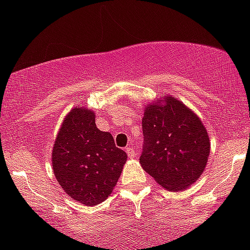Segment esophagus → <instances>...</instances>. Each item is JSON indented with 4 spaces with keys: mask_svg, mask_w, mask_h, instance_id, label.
I'll return each mask as SVG.
<instances>
[{
    "mask_svg": "<svg viewBox=\"0 0 250 250\" xmlns=\"http://www.w3.org/2000/svg\"><path fill=\"white\" fill-rule=\"evenodd\" d=\"M125 152H127L128 157H129V158L137 157V151H135L133 147H127V148H125Z\"/></svg>",
    "mask_w": 250,
    "mask_h": 250,
    "instance_id": "1",
    "label": "esophagus"
}]
</instances>
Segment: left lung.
Returning a JSON list of instances; mask_svg holds the SVG:
<instances>
[{
    "instance_id": "1",
    "label": "left lung",
    "mask_w": 250,
    "mask_h": 250,
    "mask_svg": "<svg viewBox=\"0 0 250 250\" xmlns=\"http://www.w3.org/2000/svg\"><path fill=\"white\" fill-rule=\"evenodd\" d=\"M143 135L140 163L161 186L181 191L202 175L210 152L208 133L183 103L167 97L165 104L147 105Z\"/></svg>"
}]
</instances>
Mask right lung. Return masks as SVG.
<instances>
[{"mask_svg":"<svg viewBox=\"0 0 250 250\" xmlns=\"http://www.w3.org/2000/svg\"><path fill=\"white\" fill-rule=\"evenodd\" d=\"M94 113L75 107L53 146V170L65 192L85 206L104 202L120 179L127 153L95 125Z\"/></svg>","mask_w":250,"mask_h":250,"instance_id":"add662e5","label":"right lung"}]
</instances>
